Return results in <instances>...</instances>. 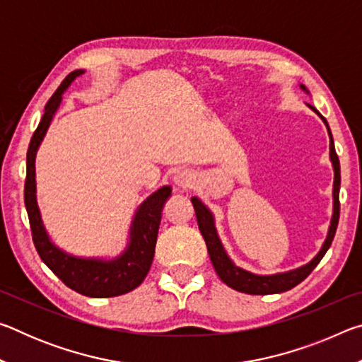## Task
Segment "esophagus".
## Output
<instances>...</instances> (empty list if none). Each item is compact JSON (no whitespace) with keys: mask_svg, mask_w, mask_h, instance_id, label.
Returning a JSON list of instances; mask_svg holds the SVG:
<instances>
[{"mask_svg":"<svg viewBox=\"0 0 362 362\" xmlns=\"http://www.w3.org/2000/svg\"><path fill=\"white\" fill-rule=\"evenodd\" d=\"M174 183L179 188H188L193 185V175L188 173V170H179L174 175Z\"/></svg>","mask_w":362,"mask_h":362,"instance_id":"1","label":"esophagus"}]
</instances>
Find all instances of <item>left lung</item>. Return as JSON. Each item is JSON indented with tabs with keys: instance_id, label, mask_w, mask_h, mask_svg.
Instances as JSON below:
<instances>
[{
	"instance_id": "left-lung-1",
	"label": "left lung",
	"mask_w": 362,
	"mask_h": 362,
	"mask_svg": "<svg viewBox=\"0 0 362 362\" xmlns=\"http://www.w3.org/2000/svg\"><path fill=\"white\" fill-rule=\"evenodd\" d=\"M300 88H302L305 93H308V89H306L303 84H300ZM308 107L313 110V112H316V108L313 105H308ZM322 121H324V124H326L327 132H329L330 161H332V166H334V214H332V220H330V226H329L326 241H324L321 250L317 252L315 259L310 263H306V265L300 267L297 269H292V272L269 274V276H260V274H254L250 272H246V269H243L240 267H236L235 263L230 260V257L226 255L222 243H220V240H218V235H217L216 225H214V217H212L211 211L207 209V207L201 203L198 198H192V203H193L194 212H196V220H198L199 231L206 241L207 252H209L212 265H214V268H216L218 278L222 279L226 286L231 287V289H235L238 292H244V293H252V296H268V293H279V292L291 291L292 287H296L297 284L302 283V281L308 276L311 272H313L317 263L321 262L322 257L326 255L327 249L330 247V244H332V240H334L335 231H337V225H339V217H340V201H339L340 161H339V156H337V153H335L334 139H332V134H330L327 121L324 118H322Z\"/></svg>"
}]
</instances>
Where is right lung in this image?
<instances>
[{"mask_svg":"<svg viewBox=\"0 0 362 362\" xmlns=\"http://www.w3.org/2000/svg\"><path fill=\"white\" fill-rule=\"evenodd\" d=\"M84 70H75L66 76L56 93L46 103L45 115L38 127L30 140L27 151V179H25V207L28 212L30 228L35 247L38 250L41 260L46 263L49 269L78 293L86 297L105 298L122 296L136 289L148 274L161 222L163 206L170 196V187H163L158 192L148 196L136 212L132 220L129 244L124 252L113 260L99 259H81L60 250L56 244L49 240L47 233L42 225L38 204H36V183H35V158L41 140L45 139L46 131L54 113L62 102L64 90L69 88L71 81L81 76Z\"/></svg>","mask_w":362,"mask_h":362,"instance_id":"1","label":"right lung"}]
</instances>
